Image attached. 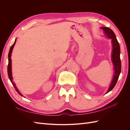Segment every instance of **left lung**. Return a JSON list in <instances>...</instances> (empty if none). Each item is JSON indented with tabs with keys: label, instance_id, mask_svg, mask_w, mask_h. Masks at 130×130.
<instances>
[{
	"label": "left lung",
	"instance_id": "left-lung-1",
	"mask_svg": "<svg viewBox=\"0 0 130 130\" xmlns=\"http://www.w3.org/2000/svg\"><path fill=\"white\" fill-rule=\"evenodd\" d=\"M103 29L105 33L106 34L109 38L112 40V60L113 63L115 66V75L113 76V78L111 84L109 86V88L107 92V93L111 91L116 86L117 81L118 80L119 75L121 72V60L120 58V45L119 42H118L116 35L113 31L109 27H101Z\"/></svg>",
	"mask_w": 130,
	"mask_h": 130
}]
</instances>
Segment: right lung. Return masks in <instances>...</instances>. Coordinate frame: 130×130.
Instances as JSON below:
<instances>
[{
    "label": "right lung",
    "instance_id": "right-lung-1",
    "mask_svg": "<svg viewBox=\"0 0 130 130\" xmlns=\"http://www.w3.org/2000/svg\"><path fill=\"white\" fill-rule=\"evenodd\" d=\"M15 42H16V40H15L14 43L13 44V45L11 46V48L10 49V51H9V55H8V57H9V63H8V66H7V74H8V76L9 77V79L10 80L11 82H12V84L13 87H14L15 90L18 92V93L19 94V95H21V96H23L22 94L19 92V90H18V89L17 88L16 86H15V84L12 81V72H11V53H12V49L13 48V46L15 44Z\"/></svg>",
    "mask_w": 130,
    "mask_h": 130
}]
</instances>
